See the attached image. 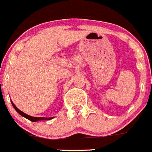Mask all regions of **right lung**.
I'll return each mask as SVG.
<instances>
[{"mask_svg":"<svg viewBox=\"0 0 152 152\" xmlns=\"http://www.w3.org/2000/svg\"><path fill=\"white\" fill-rule=\"evenodd\" d=\"M12 105H13V108L15 109L16 111H17V113H18L19 114H20L21 116H23V117H25L26 119H29V120H30V121L32 122H36V121H39V120H49V119H53V117H49V118H45V117H34V116H29V115H27V114L24 113L23 112H22L21 110H20L18 108H17V107H16L15 105H14V103H13V102H11Z\"/></svg>","mask_w":152,"mask_h":152,"instance_id":"right-lung-1","label":"right lung"}]
</instances>
